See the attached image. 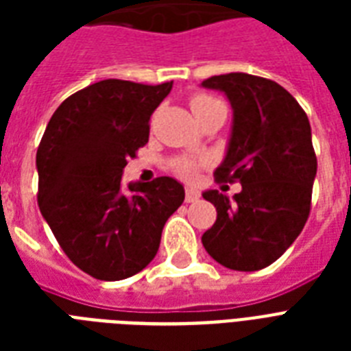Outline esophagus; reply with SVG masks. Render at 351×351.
Segmentation results:
<instances>
[{"label": "esophagus", "mask_w": 351, "mask_h": 351, "mask_svg": "<svg viewBox=\"0 0 351 351\" xmlns=\"http://www.w3.org/2000/svg\"><path fill=\"white\" fill-rule=\"evenodd\" d=\"M198 198H200V193L197 189H193V187H187L186 189V202L191 204V202H197Z\"/></svg>", "instance_id": "1"}]
</instances>
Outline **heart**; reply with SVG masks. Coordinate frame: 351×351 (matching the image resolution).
Returning <instances> with one entry per match:
<instances>
[{
  "label": "heart",
  "instance_id": "heart-1",
  "mask_svg": "<svg viewBox=\"0 0 351 351\" xmlns=\"http://www.w3.org/2000/svg\"><path fill=\"white\" fill-rule=\"evenodd\" d=\"M222 106L219 100H215L211 96L208 95H197L191 98V111L193 114L195 112H200V111H206V109H211V107H219ZM171 167L182 176H187V178H191L195 173H197V162L195 160H189V158H176L173 160V164Z\"/></svg>",
  "mask_w": 351,
  "mask_h": 351
}]
</instances>
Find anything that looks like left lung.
<instances>
[{
    "mask_svg": "<svg viewBox=\"0 0 351 351\" xmlns=\"http://www.w3.org/2000/svg\"><path fill=\"white\" fill-rule=\"evenodd\" d=\"M202 87L224 93L233 109L230 140L217 180H239L228 197L208 189L217 208L202 234L209 255L237 271H256L277 261L304 228L317 175L311 127L288 90L245 73L211 76Z\"/></svg>",
    "mask_w": 351,
    "mask_h": 351,
    "instance_id": "8db88e82",
    "label": "left lung"
}]
</instances>
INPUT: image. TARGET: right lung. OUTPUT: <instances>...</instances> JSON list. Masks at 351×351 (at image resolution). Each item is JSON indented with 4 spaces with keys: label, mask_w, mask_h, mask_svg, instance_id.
Returning a JSON list of instances; mask_svg holds the SVG:
<instances>
[{
    "label": "right lung",
    "mask_w": 351,
    "mask_h": 351,
    "mask_svg": "<svg viewBox=\"0 0 351 351\" xmlns=\"http://www.w3.org/2000/svg\"><path fill=\"white\" fill-rule=\"evenodd\" d=\"M171 87L101 80L69 96L41 138L38 206L65 255L90 277L142 271L184 202V186L171 176L121 189L127 160L147 143L151 114Z\"/></svg>",
    "instance_id": "obj_1"
}]
</instances>
